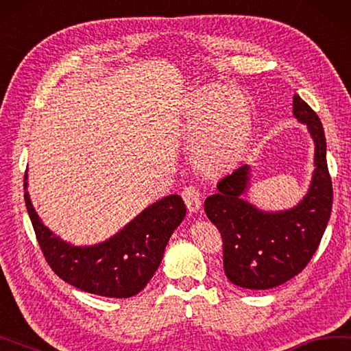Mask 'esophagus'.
Instances as JSON below:
<instances>
[{
	"label": "esophagus",
	"mask_w": 351,
	"mask_h": 351,
	"mask_svg": "<svg viewBox=\"0 0 351 351\" xmlns=\"http://www.w3.org/2000/svg\"><path fill=\"white\" fill-rule=\"evenodd\" d=\"M182 199L186 202V206L189 208L190 213H195L199 210L201 207V197H199V192L192 186H189L182 190Z\"/></svg>",
	"instance_id": "34e87169"
}]
</instances>
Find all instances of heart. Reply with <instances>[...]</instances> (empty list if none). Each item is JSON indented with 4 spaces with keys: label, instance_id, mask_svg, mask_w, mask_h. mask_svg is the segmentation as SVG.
Wrapping results in <instances>:
<instances>
[{
    "label": "heart",
    "instance_id": "b5f03b06",
    "mask_svg": "<svg viewBox=\"0 0 351 351\" xmlns=\"http://www.w3.org/2000/svg\"><path fill=\"white\" fill-rule=\"evenodd\" d=\"M186 114L195 155L204 167L226 169L244 154L253 119L242 92L226 86L202 88L189 99Z\"/></svg>",
    "mask_w": 351,
    "mask_h": 351
}]
</instances>
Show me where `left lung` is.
Here are the masks:
<instances>
[{
  "label": "left lung",
  "mask_w": 351,
  "mask_h": 351,
  "mask_svg": "<svg viewBox=\"0 0 351 351\" xmlns=\"http://www.w3.org/2000/svg\"><path fill=\"white\" fill-rule=\"evenodd\" d=\"M293 114L307 125L315 144V170L307 193L295 207L270 212L248 202L252 167L241 165L218 182L204 201L208 219L224 242V271L232 284L269 290L299 275L310 263L328 224L333 187L327 167V143L317 114L293 97Z\"/></svg>",
  "instance_id": "left-lung-1"
}]
</instances>
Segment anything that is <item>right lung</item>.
I'll list each match as a JSON object with an SVG mask.
<instances>
[{
	"instance_id": "add662e5",
	"label": "right lung",
	"mask_w": 351,
	"mask_h": 351,
	"mask_svg": "<svg viewBox=\"0 0 351 351\" xmlns=\"http://www.w3.org/2000/svg\"><path fill=\"white\" fill-rule=\"evenodd\" d=\"M27 187L25 170V207L49 265L67 284L106 298H132L147 285L161 264L170 237L187 213L182 197L169 195L145 207L109 239L73 245L44 226Z\"/></svg>"
}]
</instances>
